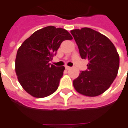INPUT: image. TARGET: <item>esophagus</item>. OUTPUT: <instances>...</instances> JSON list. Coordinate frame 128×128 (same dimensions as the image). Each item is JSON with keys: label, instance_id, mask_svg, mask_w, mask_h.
<instances>
[{"label": "esophagus", "instance_id": "obj_1", "mask_svg": "<svg viewBox=\"0 0 128 128\" xmlns=\"http://www.w3.org/2000/svg\"><path fill=\"white\" fill-rule=\"evenodd\" d=\"M65 69H67V70H69V69H71V67H69V66H65Z\"/></svg>", "mask_w": 128, "mask_h": 128}]
</instances>
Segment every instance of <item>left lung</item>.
Returning <instances> with one entry per match:
<instances>
[{
	"label": "left lung",
	"instance_id": "1",
	"mask_svg": "<svg viewBox=\"0 0 128 128\" xmlns=\"http://www.w3.org/2000/svg\"><path fill=\"white\" fill-rule=\"evenodd\" d=\"M82 59H88L87 69L73 80L76 91L87 96L102 94L113 82L119 69L120 58L109 39L88 28L70 31Z\"/></svg>",
	"mask_w": 128,
	"mask_h": 128
}]
</instances>
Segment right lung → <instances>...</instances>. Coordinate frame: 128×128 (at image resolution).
<instances>
[{"instance_id":"obj_1","label":"right lung","mask_w":128,"mask_h":128,"mask_svg":"<svg viewBox=\"0 0 128 128\" xmlns=\"http://www.w3.org/2000/svg\"><path fill=\"white\" fill-rule=\"evenodd\" d=\"M65 29L50 26L35 32L19 48L15 70L23 88L36 98L56 91L65 67L50 63L64 40H72Z\"/></svg>"}]
</instances>
